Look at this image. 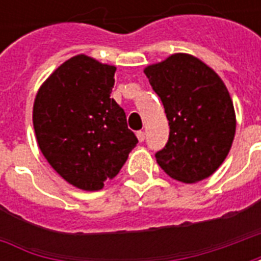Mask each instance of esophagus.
Wrapping results in <instances>:
<instances>
[{
  "label": "esophagus",
  "mask_w": 261,
  "mask_h": 261,
  "mask_svg": "<svg viewBox=\"0 0 261 261\" xmlns=\"http://www.w3.org/2000/svg\"><path fill=\"white\" fill-rule=\"evenodd\" d=\"M137 138H138V141L142 142L145 140V133L144 131H137Z\"/></svg>",
  "instance_id": "obj_1"
}]
</instances>
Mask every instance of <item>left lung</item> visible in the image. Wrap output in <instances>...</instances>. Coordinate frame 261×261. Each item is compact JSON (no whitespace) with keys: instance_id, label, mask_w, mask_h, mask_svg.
Returning <instances> with one entry per match:
<instances>
[{"instance_id":"1","label":"left lung","mask_w":261,"mask_h":261,"mask_svg":"<svg viewBox=\"0 0 261 261\" xmlns=\"http://www.w3.org/2000/svg\"><path fill=\"white\" fill-rule=\"evenodd\" d=\"M144 72L169 120V140L155 153L156 162L183 183L207 179L222 165L235 137V109L226 86L213 68L185 53Z\"/></svg>"}]
</instances>
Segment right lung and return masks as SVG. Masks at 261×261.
<instances>
[{
	"label": "right lung",
	"instance_id": "obj_1",
	"mask_svg": "<svg viewBox=\"0 0 261 261\" xmlns=\"http://www.w3.org/2000/svg\"><path fill=\"white\" fill-rule=\"evenodd\" d=\"M114 65L80 54L60 65L37 91L33 127L40 151L69 185L100 190L136 147L123 109L110 97Z\"/></svg>",
	"mask_w": 261,
	"mask_h": 261
}]
</instances>
